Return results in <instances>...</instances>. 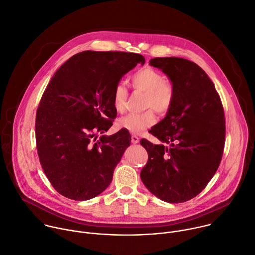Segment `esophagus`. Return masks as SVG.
Returning <instances> with one entry per match:
<instances>
[{
    "instance_id": "obj_1",
    "label": "esophagus",
    "mask_w": 255,
    "mask_h": 255,
    "mask_svg": "<svg viewBox=\"0 0 255 255\" xmlns=\"http://www.w3.org/2000/svg\"><path fill=\"white\" fill-rule=\"evenodd\" d=\"M138 140H139V138H138L137 135H135V134H132V135H131V142H132V143H137Z\"/></svg>"
}]
</instances>
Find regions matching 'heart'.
I'll return each instance as SVG.
<instances>
[{
  "instance_id": "obj_1",
  "label": "heart",
  "mask_w": 255,
  "mask_h": 255,
  "mask_svg": "<svg viewBox=\"0 0 255 255\" xmlns=\"http://www.w3.org/2000/svg\"><path fill=\"white\" fill-rule=\"evenodd\" d=\"M131 86L144 93V108L154 109L160 114H166L174 100L175 88L173 83L158 70L143 67L135 71L130 77ZM128 90L123 83H118L113 92V106L117 113L126 111ZM156 123V115L152 110L142 114H131L122 118L118 126L131 133H141Z\"/></svg>"
}]
</instances>
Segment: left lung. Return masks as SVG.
<instances>
[{"label": "left lung", "mask_w": 255, "mask_h": 255, "mask_svg": "<svg viewBox=\"0 0 255 255\" xmlns=\"http://www.w3.org/2000/svg\"><path fill=\"white\" fill-rule=\"evenodd\" d=\"M175 88L166 117L149 132L169 145L140 139L148 160L140 171L146 189L161 200L183 203L203 191L216 173L225 143V118L220 96L206 72L178 57H157Z\"/></svg>", "instance_id": "left-lung-1"}]
</instances>
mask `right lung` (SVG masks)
I'll return each mask as SVG.
<instances>
[{
    "mask_svg": "<svg viewBox=\"0 0 255 255\" xmlns=\"http://www.w3.org/2000/svg\"><path fill=\"white\" fill-rule=\"evenodd\" d=\"M144 64L140 54L83 51L70 57L48 83L36 114V143L48 180L62 196L85 201L103 193L130 144L113 126V92L122 77Z\"/></svg>",
    "mask_w": 255,
    "mask_h": 255,
    "instance_id": "add662e5",
    "label": "right lung"
}]
</instances>
